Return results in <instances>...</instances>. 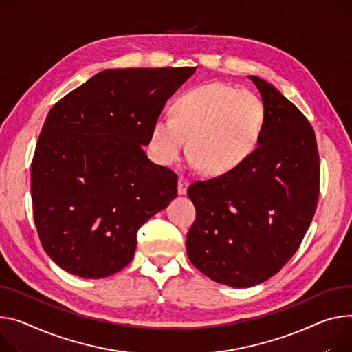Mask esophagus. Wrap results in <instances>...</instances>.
<instances>
[{"instance_id": "34e87169", "label": "esophagus", "mask_w": 352, "mask_h": 352, "mask_svg": "<svg viewBox=\"0 0 352 352\" xmlns=\"http://www.w3.org/2000/svg\"><path fill=\"white\" fill-rule=\"evenodd\" d=\"M188 185H189V181L186 178H184V177H179V179H178V194L179 195H185L186 194Z\"/></svg>"}]
</instances>
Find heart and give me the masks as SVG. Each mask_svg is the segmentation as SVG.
I'll return each instance as SVG.
<instances>
[{
  "mask_svg": "<svg viewBox=\"0 0 352 352\" xmlns=\"http://www.w3.org/2000/svg\"><path fill=\"white\" fill-rule=\"evenodd\" d=\"M173 118L157 119L148 147L160 164L177 163L188 148L190 164L212 175H225L258 148L268 113L250 89L226 82H205L182 91L171 105Z\"/></svg>",
  "mask_w": 352,
  "mask_h": 352,
  "instance_id": "heart-1",
  "label": "heart"
}]
</instances>
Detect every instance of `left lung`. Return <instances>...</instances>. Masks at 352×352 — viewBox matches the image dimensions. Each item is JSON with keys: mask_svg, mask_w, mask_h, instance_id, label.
<instances>
[{"mask_svg": "<svg viewBox=\"0 0 352 352\" xmlns=\"http://www.w3.org/2000/svg\"><path fill=\"white\" fill-rule=\"evenodd\" d=\"M268 120L237 170L188 188L197 219L186 254L202 274L234 287L258 285L298 251L320 194V160L306 116L270 82L250 76Z\"/></svg>", "mask_w": 352, "mask_h": 352, "instance_id": "8db88e82", "label": "left lung"}]
</instances>
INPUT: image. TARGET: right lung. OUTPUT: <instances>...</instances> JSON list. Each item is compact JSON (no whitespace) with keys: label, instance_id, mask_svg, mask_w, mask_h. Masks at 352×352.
I'll list each match as a JSON object with an SVG mask.
<instances>
[{"label":"right lung","instance_id":"add662e5","mask_svg":"<svg viewBox=\"0 0 352 352\" xmlns=\"http://www.w3.org/2000/svg\"><path fill=\"white\" fill-rule=\"evenodd\" d=\"M195 67L105 70L50 109L30 166L34 220L49 257L98 279L133 258L138 230L177 197L178 177L151 163L153 123Z\"/></svg>","mask_w":352,"mask_h":352}]
</instances>
